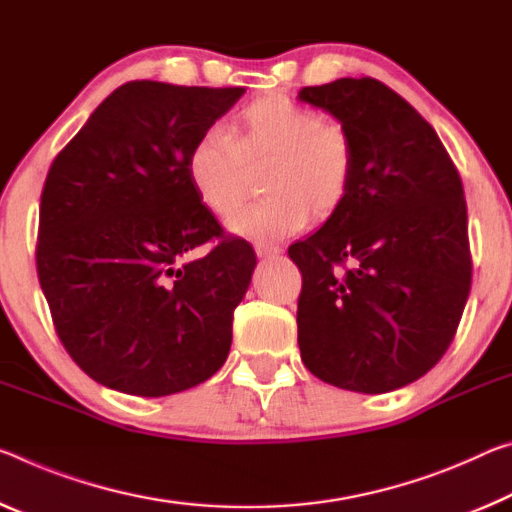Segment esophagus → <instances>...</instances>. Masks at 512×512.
Returning <instances> with one entry per match:
<instances>
[{
  "mask_svg": "<svg viewBox=\"0 0 512 512\" xmlns=\"http://www.w3.org/2000/svg\"><path fill=\"white\" fill-rule=\"evenodd\" d=\"M255 253H257V257H275L282 253V248L275 246V243L259 241V243H255Z\"/></svg>",
  "mask_w": 512,
  "mask_h": 512,
  "instance_id": "esophagus-1",
  "label": "esophagus"
}]
</instances>
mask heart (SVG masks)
Segmentation results:
<instances>
[{"label": "heart", "instance_id": "obj_1", "mask_svg": "<svg viewBox=\"0 0 512 512\" xmlns=\"http://www.w3.org/2000/svg\"><path fill=\"white\" fill-rule=\"evenodd\" d=\"M266 164L264 200L232 216L230 230L257 241L285 239L342 209L355 175L351 134L321 111L282 93L257 97L230 129L212 125L186 152V180L216 216H230L246 196L248 168Z\"/></svg>", "mask_w": 512, "mask_h": 512}]
</instances>
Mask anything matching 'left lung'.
<instances>
[{"label": "left lung", "mask_w": 512, "mask_h": 512, "mask_svg": "<svg viewBox=\"0 0 512 512\" xmlns=\"http://www.w3.org/2000/svg\"><path fill=\"white\" fill-rule=\"evenodd\" d=\"M298 97L330 111L355 148L342 209L289 246L303 275L300 358L323 383L392 392L442 360L472 289L460 175L435 129L383 81L344 77Z\"/></svg>", "instance_id": "obj_1"}]
</instances>
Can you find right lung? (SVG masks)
I'll return each instance as SVG.
<instances>
[{
  "instance_id": "1",
  "label": "right lung",
  "mask_w": 512,
  "mask_h": 512,
  "mask_svg": "<svg viewBox=\"0 0 512 512\" xmlns=\"http://www.w3.org/2000/svg\"><path fill=\"white\" fill-rule=\"evenodd\" d=\"M246 88L127 81L52 161L36 269L61 344L97 383L184 392L223 367L255 250L186 180V152ZM205 242L191 263L185 255Z\"/></svg>"
}]
</instances>
